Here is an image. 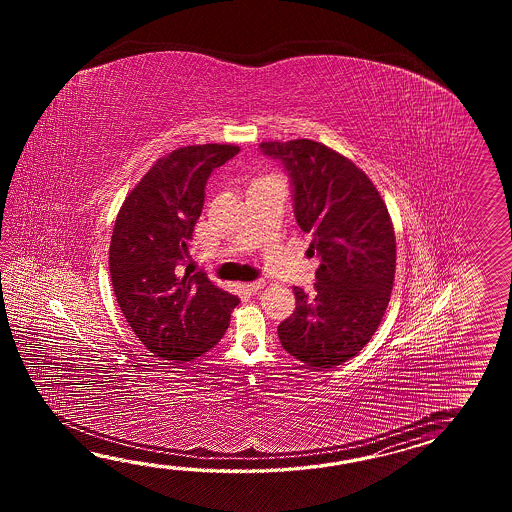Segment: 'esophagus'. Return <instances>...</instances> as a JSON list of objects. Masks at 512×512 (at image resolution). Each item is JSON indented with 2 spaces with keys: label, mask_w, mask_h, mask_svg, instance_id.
I'll return each instance as SVG.
<instances>
[{
  "label": "esophagus",
  "mask_w": 512,
  "mask_h": 512,
  "mask_svg": "<svg viewBox=\"0 0 512 512\" xmlns=\"http://www.w3.org/2000/svg\"><path fill=\"white\" fill-rule=\"evenodd\" d=\"M245 287H247V291H249V293L258 294L261 289L265 287V282H263V280H256V282L247 283Z\"/></svg>",
  "instance_id": "esophagus-1"
}]
</instances>
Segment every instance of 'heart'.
Wrapping results in <instances>:
<instances>
[{"label":"heart","instance_id":"heart-1","mask_svg":"<svg viewBox=\"0 0 512 512\" xmlns=\"http://www.w3.org/2000/svg\"><path fill=\"white\" fill-rule=\"evenodd\" d=\"M260 181H265V179H260ZM256 183H258V181H256Z\"/></svg>","mask_w":512,"mask_h":512}]
</instances>
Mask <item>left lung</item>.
Returning <instances> with one entry per match:
<instances>
[{
	"label": "left lung",
	"instance_id": "left-lung-1",
	"mask_svg": "<svg viewBox=\"0 0 512 512\" xmlns=\"http://www.w3.org/2000/svg\"><path fill=\"white\" fill-rule=\"evenodd\" d=\"M260 150L291 177L294 218L320 258L315 293L294 287L296 309L278 337L294 359L333 368L370 342L390 302L392 219L370 177L322 142H261Z\"/></svg>",
	"mask_w": 512,
	"mask_h": 512
}]
</instances>
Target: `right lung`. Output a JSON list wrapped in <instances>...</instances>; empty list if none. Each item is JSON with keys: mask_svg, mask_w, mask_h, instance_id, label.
<instances>
[{"mask_svg": "<svg viewBox=\"0 0 512 512\" xmlns=\"http://www.w3.org/2000/svg\"><path fill=\"white\" fill-rule=\"evenodd\" d=\"M238 146L199 144L159 159L124 199L109 245L111 285L142 344L166 360H192L225 335L240 298L186 267L208 177Z\"/></svg>", "mask_w": 512, "mask_h": 512, "instance_id": "obj_1", "label": "right lung"}]
</instances>
